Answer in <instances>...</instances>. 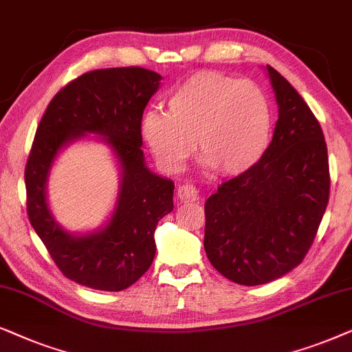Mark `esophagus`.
Listing matches in <instances>:
<instances>
[{
  "instance_id": "34e87169",
  "label": "esophagus",
  "mask_w": 352,
  "mask_h": 352,
  "mask_svg": "<svg viewBox=\"0 0 352 352\" xmlns=\"http://www.w3.org/2000/svg\"><path fill=\"white\" fill-rule=\"evenodd\" d=\"M177 196H179V199L182 203H193L199 198V193H198V188L193 185H188V184H184L179 186V190H177Z\"/></svg>"
}]
</instances>
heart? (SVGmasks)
<instances>
[{
    "instance_id": "1",
    "label": "heart",
    "mask_w": 352,
    "mask_h": 352,
    "mask_svg": "<svg viewBox=\"0 0 352 352\" xmlns=\"http://www.w3.org/2000/svg\"><path fill=\"white\" fill-rule=\"evenodd\" d=\"M269 101L256 83L220 72H198L180 83L166 112L143 116L142 135L159 166L177 172L193 156L219 175L250 170L270 138Z\"/></svg>"
}]
</instances>
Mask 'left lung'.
Listing matches in <instances>:
<instances>
[{
	"label": "left lung",
	"instance_id": "8db88e82",
	"mask_svg": "<svg viewBox=\"0 0 352 352\" xmlns=\"http://www.w3.org/2000/svg\"><path fill=\"white\" fill-rule=\"evenodd\" d=\"M278 104L274 137L250 170L219 185L206 201L204 250L233 283L277 280L302 262L330 196L320 124L301 95L270 65Z\"/></svg>",
	"mask_w": 352,
	"mask_h": 352
}]
</instances>
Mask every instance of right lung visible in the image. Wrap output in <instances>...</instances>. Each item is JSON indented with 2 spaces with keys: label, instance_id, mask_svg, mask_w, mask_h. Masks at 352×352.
I'll return each mask as SVG.
<instances>
[{
  "label": "right lung",
  "instance_id": "right-lung-1",
  "mask_svg": "<svg viewBox=\"0 0 352 352\" xmlns=\"http://www.w3.org/2000/svg\"><path fill=\"white\" fill-rule=\"evenodd\" d=\"M161 75L143 67L98 69L56 93L41 117L25 164L27 215L56 267L72 282L102 292L132 287L153 264L154 230L173 209V182L144 166L142 119ZM85 131L104 134L121 161V196L104 231L67 236L50 217L44 184L65 142Z\"/></svg>",
  "mask_w": 352,
  "mask_h": 352
}]
</instances>
